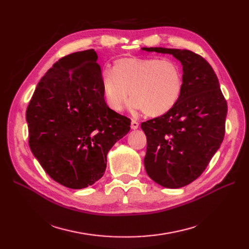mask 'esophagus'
<instances>
[{
    "mask_svg": "<svg viewBox=\"0 0 249 249\" xmlns=\"http://www.w3.org/2000/svg\"><path fill=\"white\" fill-rule=\"evenodd\" d=\"M131 127H132V129L133 130H136V129H138V127H139V123L138 122H136V120H132V122H131Z\"/></svg>",
    "mask_w": 249,
    "mask_h": 249,
    "instance_id": "34e87169",
    "label": "esophagus"
}]
</instances>
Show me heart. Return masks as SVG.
I'll use <instances>...</instances> for the list:
<instances>
[{
    "instance_id": "heart-1",
    "label": "heart",
    "mask_w": 249,
    "mask_h": 249,
    "mask_svg": "<svg viewBox=\"0 0 249 249\" xmlns=\"http://www.w3.org/2000/svg\"><path fill=\"white\" fill-rule=\"evenodd\" d=\"M105 100L120 111L129 95L131 107L148 116H161L178 102L183 90V72L170 59L127 57L117 59L101 73Z\"/></svg>"
}]
</instances>
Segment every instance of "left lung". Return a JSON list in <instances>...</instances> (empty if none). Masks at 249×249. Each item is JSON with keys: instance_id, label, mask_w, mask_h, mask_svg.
<instances>
[{"instance_id": "left-lung-1", "label": "left lung", "mask_w": 249, "mask_h": 249, "mask_svg": "<svg viewBox=\"0 0 249 249\" xmlns=\"http://www.w3.org/2000/svg\"><path fill=\"white\" fill-rule=\"evenodd\" d=\"M141 50L170 54L183 66V90L176 106L141 124L147 139L146 173L157 184L177 189L196 179L220 147L228 104L212 66L201 56L178 49Z\"/></svg>"}]
</instances>
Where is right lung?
I'll return each instance as SVG.
<instances>
[{"label":"right lung","instance_id":"right-lung-1","mask_svg":"<svg viewBox=\"0 0 249 249\" xmlns=\"http://www.w3.org/2000/svg\"><path fill=\"white\" fill-rule=\"evenodd\" d=\"M94 50L59 60L37 85L26 112L29 145L48 175L71 189L97 182L107 155L129 133L131 120L104 99Z\"/></svg>","mask_w":249,"mask_h":249}]
</instances>
